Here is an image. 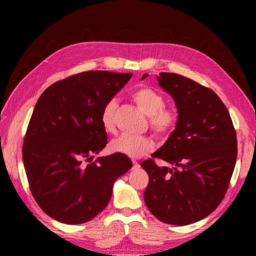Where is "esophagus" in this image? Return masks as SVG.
Here are the masks:
<instances>
[{
    "instance_id": "esophagus-1",
    "label": "esophagus",
    "mask_w": 256,
    "mask_h": 256,
    "mask_svg": "<svg viewBox=\"0 0 256 256\" xmlns=\"http://www.w3.org/2000/svg\"><path fill=\"white\" fill-rule=\"evenodd\" d=\"M132 164H133V170H138V167H140V164H138V162H136V160H133V162H132Z\"/></svg>"
}]
</instances>
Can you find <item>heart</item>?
I'll return each instance as SVG.
<instances>
[{"label":"heart","instance_id":"heart-1","mask_svg":"<svg viewBox=\"0 0 256 256\" xmlns=\"http://www.w3.org/2000/svg\"><path fill=\"white\" fill-rule=\"evenodd\" d=\"M133 100L138 107L149 116V124L152 131L160 136H167L175 128L177 123L176 112L164 108L166 100L157 90L150 86H140L132 92ZM118 108V102L115 99L108 100L102 107L100 114V123L102 128L108 133L115 131V112ZM154 148L152 138L149 136H134L130 134H122L112 138L110 144V149L112 152L122 154L128 157L138 158L149 154Z\"/></svg>","mask_w":256,"mask_h":256}]
</instances>
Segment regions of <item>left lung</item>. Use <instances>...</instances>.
<instances>
[{"label": "left lung", "mask_w": 256, "mask_h": 256, "mask_svg": "<svg viewBox=\"0 0 256 256\" xmlns=\"http://www.w3.org/2000/svg\"><path fill=\"white\" fill-rule=\"evenodd\" d=\"M157 80L174 99L178 116L176 128L151 154L172 167H160L151 158L141 164L149 175L144 202L160 222L185 226L206 218L222 201L236 164V132L211 89L176 73L162 72Z\"/></svg>", "instance_id": "left-lung-1"}]
</instances>
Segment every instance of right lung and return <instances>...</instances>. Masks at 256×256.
Returning <instances> with one entry per match:
<instances>
[{"label":"right lung","mask_w":256,"mask_h":256,"mask_svg":"<svg viewBox=\"0 0 256 256\" xmlns=\"http://www.w3.org/2000/svg\"><path fill=\"white\" fill-rule=\"evenodd\" d=\"M131 78L132 73L82 72L55 82L38 99L22 159L32 196L58 222L78 224L94 219L110 202L115 180L132 168L122 154L92 162L107 144L102 107Z\"/></svg>","instance_id":"right-lung-1"}]
</instances>
